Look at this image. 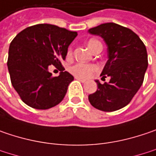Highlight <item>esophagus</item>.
<instances>
[{
    "mask_svg": "<svg viewBox=\"0 0 156 156\" xmlns=\"http://www.w3.org/2000/svg\"><path fill=\"white\" fill-rule=\"evenodd\" d=\"M76 79L77 80H79L80 82H82V83H85V82H87V79H85V78H79V77H76Z\"/></svg>",
    "mask_w": 156,
    "mask_h": 156,
    "instance_id": "34e87169",
    "label": "esophagus"
}]
</instances>
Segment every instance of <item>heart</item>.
I'll return each instance as SVG.
<instances>
[{
    "mask_svg": "<svg viewBox=\"0 0 156 156\" xmlns=\"http://www.w3.org/2000/svg\"><path fill=\"white\" fill-rule=\"evenodd\" d=\"M97 40L95 39H91L87 41V47L90 50H93L94 47L95 46V44L98 43ZM72 54V50L69 48L68 51V55H70ZM98 68L95 65H92V64H87V63H77L73 66H71L69 68V71L77 76V77H80V78H89L93 75V73L94 71H96Z\"/></svg>",
    "mask_w": 156,
    "mask_h": 156,
    "instance_id": "heart-1",
    "label": "heart"
}]
</instances>
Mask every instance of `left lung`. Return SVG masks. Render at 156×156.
I'll return each instance as SVG.
<instances>
[{
	"label": "left lung",
	"instance_id": "left-lung-1",
	"mask_svg": "<svg viewBox=\"0 0 156 156\" xmlns=\"http://www.w3.org/2000/svg\"><path fill=\"white\" fill-rule=\"evenodd\" d=\"M88 32L101 36L108 46V58L101 74L110 78L101 84L88 100L97 109L112 112L130 103L141 87L147 69V53L140 37L131 29L115 23L91 28Z\"/></svg>",
	"mask_w": 156,
	"mask_h": 156
}]
</instances>
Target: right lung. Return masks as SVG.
<instances>
[{"label":"right lung","mask_w":156,"mask_h":156,"mask_svg":"<svg viewBox=\"0 0 156 156\" xmlns=\"http://www.w3.org/2000/svg\"><path fill=\"white\" fill-rule=\"evenodd\" d=\"M77 32L48 23L25 28L11 41L8 69L11 84L26 105L36 109H48L63 100L69 83L74 79L67 71L53 77L48 66H62L69 44Z\"/></svg>","instance_id":"1"}]
</instances>
